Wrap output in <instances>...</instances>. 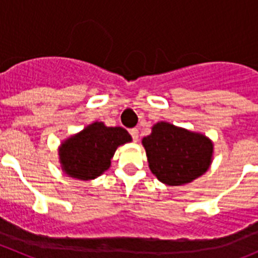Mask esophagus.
Returning a JSON list of instances; mask_svg holds the SVG:
<instances>
[{
    "label": "esophagus",
    "mask_w": 258,
    "mask_h": 258,
    "mask_svg": "<svg viewBox=\"0 0 258 258\" xmlns=\"http://www.w3.org/2000/svg\"><path fill=\"white\" fill-rule=\"evenodd\" d=\"M129 133H131V136H132V138H133L134 141H138V129H137V127H133V129H131V131H129Z\"/></svg>",
    "instance_id": "obj_1"
}]
</instances>
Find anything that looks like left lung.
I'll return each mask as SVG.
<instances>
[{
  "instance_id": "left-lung-1",
  "label": "left lung",
  "mask_w": 258,
  "mask_h": 258,
  "mask_svg": "<svg viewBox=\"0 0 258 258\" xmlns=\"http://www.w3.org/2000/svg\"><path fill=\"white\" fill-rule=\"evenodd\" d=\"M150 170L168 186L191 183L209 169L214 145L206 134L159 121L142 140Z\"/></svg>"
}]
</instances>
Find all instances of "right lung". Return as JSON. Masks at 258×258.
<instances>
[{
	"label": "right lung",
	"instance_id": "add662e5",
	"mask_svg": "<svg viewBox=\"0 0 258 258\" xmlns=\"http://www.w3.org/2000/svg\"><path fill=\"white\" fill-rule=\"evenodd\" d=\"M129 142L132 136L124 127L92 122L60 143L58 155L61 170L80 181L97 178L109 169L117 147Z\"/></svg>",
	"mask_w": 258,
	"mask_h": 258
}]
</instances>
